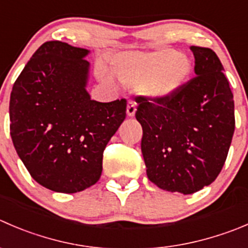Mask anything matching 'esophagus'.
Here are the masks:
<instances>
[{
    "label": "esophagus",
    "instance_id": "obj_1",
    "mask_svg": "<svg viewBox=\"0 0 248 248\" xmlns=\"http://www.w3.org/2000/svg\"><path fill=\"white\" fill-rule=\"evenodd\" d=\"M137 111V104L134 102H132V100H129L128 104H127V115H128L129 117H133L134 114H136Z\"/></svg>",
    "mask_w": 248,
    "mask_h": 248
}]
</instances>
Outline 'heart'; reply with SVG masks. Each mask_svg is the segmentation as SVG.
<instances>
[{
	"mask_svg": "<svg viewBox=\"0 0 248 248\" xmlns=\"http://www.w3.org/2000/svg\"><path fill=\"white\" fill-rule=\"evenodd\" d=\"M111 73L122 85L136 88L138 94L153 103H165L178 94L188 82L193 65L190 60L175 49L154 52H126L111 60ZM99 78H112L99 71Z\"/></svg>",
	"mask_w": 248,
	"mask_h": 248,
	"instance_id": "heart-1",
	"label": "heart"
}]
</instances>
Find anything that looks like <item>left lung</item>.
Here are the masks:
<instances>
[{"label":"left lung","mask_w":248,"mask_h":248,"mask_svg":"<svg viewBox=\"0 0 248 248\" xmlns=\"http://www.w3.org/2000/svg\"><path fill=\"white\" fill-rule=\"evenodd\" d=\"M190 49L195 78L177 95L165 103L136 98L146 175L162 190L184 195L215 182L235 129L234 99L219 58L210 48Z\"/></svg>","instance_id":"8db88e82"}]
</instances>
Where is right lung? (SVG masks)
<instances>
[{"label": "right lung", "instance_id": "right-lung-1", "mask_svg": "<svg viewBox=\"0 0 248 248\" xmlns=\"http://www.w3.org/2000/svg\"><path fill=\"white\" fill-rule=\"evenodd\" d=\"M88 54L65 42H45L11 93L16 154L38 184L57 193H78L99 180L105 146L126 117V99H91Z\"/></svg>", "mask_w": 248, "mask_h": 248}]
</instances>
